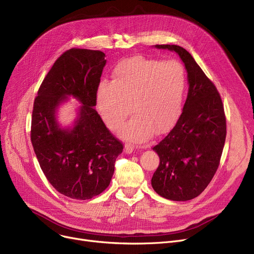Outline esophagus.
<instances>
[{
    "label": "esophagus",
    "mask_w": 254,
    "mask_h": 254,
    "mask_svg": "<svg viewBox=\"0 0 254 254\" xmlns=\"http://www.w3.org/2000/svg\"><path fill=\"white\" fill-rule=\"evenodd\" d=\"M134 149H135V146H134V145L128 144V143H127V144L125 145V151H126V153H127V154L132 153V151H134Z\"/></svg>",
    "instance_id": "34e87169"
}]
</instances>
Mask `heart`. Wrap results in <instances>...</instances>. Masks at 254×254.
<instances>
[{
  "mask_svg": "<svg viewBox=\"0 0 254 254\" xmlns=\"http://www.w3.org/2000/svg\"><path fill=\"white\" fill-rule=\"evenodd\" d=\"M186 89V72L178 61L134 57L120 62L112 80L102 81L96 91V106L106 126L124 138L147 140L152 130L163 132L177 120Z\"/></svg>",
  "mask_w": 254,
  "mask_h": 254,
  "instance_id": "b5f03b06",
  "label": "heart"
}]
</instances>
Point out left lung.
<instances>
[{"label":"left lung","mask_w":254,"mask_h":254,"mask_svg":"<svg viewBox=\"0 0 254 254\" xmlns=\"http://www.w3.org/2000/svg\"><path fill=\"white\" fill-rule=\"evenodd\" d=\"M178 53L188 71L189 95L175 127L152 149L159 165L153 190L172 201L201 194L218 169L226 137V118L219 92L190 53L178 45H155Z\"/></svg>","instance_id":"obj_1"}]
</instances>
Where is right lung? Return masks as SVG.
<instances>
[{
  "mask_svg": "<svg viewBox=\"0 0 254 254\" xmlns=\"http://www.w3.org/2000/svg\"><path fill=\"white\" fill-rule=\"evenodd\" d=\"M106 64L100 50L72 48L56 61L34 102L31 141L45 177L60 193L89 199L108 188L124 144L106 127L96 111V91ZM69 95L83 104L72 129L55 118Z\"/></svg>",
  "mask_w": 254,
  "mask_h": 254,
  "instance_id": "1",
  "label": "right lung"
}]
</instances>
